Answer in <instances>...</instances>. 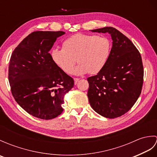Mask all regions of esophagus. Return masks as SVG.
Listing matches in <instances>:
<instances>
[{
    "instance_id": "esophagus-1",
    "label": "esophagus",
    "mask_w": 157,
    "mask_h": 157,
    "mask_svg": "<svg viewBox=\"0 0 157 157\" xmlns=\"http://www.w3.org/2000/svg\"><path fill=\"white\" fill-rule=\"evenodd\" d=\"M79 78H74V83H75V84H76L78 82V81H79Z\"/></svg>"
}]
</instances>
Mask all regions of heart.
Returning a JSON list of instances; mask_svg holds the SVG:
<instances>
[{
  "label": "heart",
  "mask_w": 157,
  "mask_h": 157,
  "mask_svg": "<svg viewBox=\"0 0 157 157\" xmlns=\"http://www.w3.org/2000/svg\"><path fill=\"white\" fill-rule=\"evenodd\" d=\"M111 49V40L106 36L78 33L67 38L63 42V48L52 49L51 58L66 73L72 71L77 61L79 64L73 73L97 74L107 63Z\"/></svg>",
  "instance_id": "obj_1"
}]
</instances>
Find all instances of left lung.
I'll use <instances>...</instances> for the list:
<instances>
[{
    "instance_id": "obj_1",
    "label": "left lung",
    "mask_w": 157,
    "mask_h": 157,
    "mask_svg": "<svg viewBox=\"0 0 157 157\" xmlns=\"http://www.w3.org/2000/svg\"><path fill=\"white\" fill-rule=\"evenodd\" d=\"M91 31L109 33L113 46L104 69L87 79L89 102L99 115L109 119L119 117L131 109L141 94L144 69L140 53L129 38L114 28Z\"/></svg>"
}]
</instances>
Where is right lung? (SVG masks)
<instances>
[{
	"mask_svg": "<svg viewBox=\"0 0 157 157\" xmlns=\"http://www.w3.org/2000/svg\"><path fill=\"white\" fill-rule=\"evenodd\" d=\"M64 32L31 33L13 51L9 82L15 101L29 114L52 119L63 111L64 96L74 85L73 79L56 65L50 50Z\"/></svg>",
	"mask_w": 157,
	"mask_h": 157,
	"instance_id": "add662e5",
	"label": "right lung"
}]
</instances>
